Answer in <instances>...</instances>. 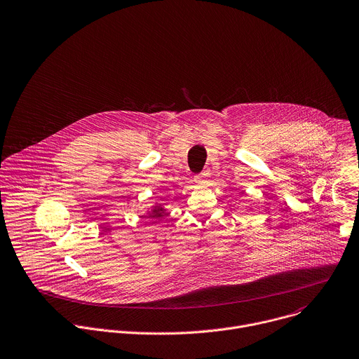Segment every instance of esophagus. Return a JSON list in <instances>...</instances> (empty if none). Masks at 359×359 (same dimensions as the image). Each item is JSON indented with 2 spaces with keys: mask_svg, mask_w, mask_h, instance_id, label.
Here are the masks:
<instances>
[{
  "mask_svg": "<svg viewBox=\"0 0 359 359\" xmlns=\"http://www.w3.org/2000/svg\"><path fill=\"white\" fill-rule=\"evenodd\" d=\"M194 183L196 184H205L207 183V175L205 173H200L194 177Z\"/></svg>",
  "mask_w": 359,
  "mask_h": 359,
  "instance_id": "obj_1",
  "label": "esophagus"
}]
</instances>
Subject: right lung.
<instances>
[{
  "mask_svg": "<svg viewBox=\"0 0 359 359\" xmlns=\"http://www.w3.org/2000/svg\"><path fill=\"white\" fill-rule=\"evenodd\" d=\"M148 218H152V219H162L166 214H168V210L165 208V204L163 203H155L148 211Z\"/></svg>",
  "mask_w": 359,
  "mask_h": 359,
  "instance_id": "add662e5",
  "label": "right lung"
}]
</instances>
